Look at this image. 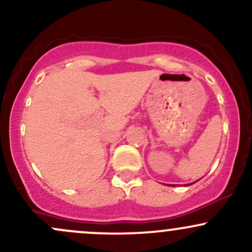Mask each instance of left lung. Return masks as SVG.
<instances>
[{
  "mask_svg": "<svg viewBox=\"0 0 252 252\" xmlns=\"http://www.w3.org/2000/svg\"><path fill=\"white\" fill-rule=\"evenodd\" d=\"M173 186H174V185H173Z\"/></svg>",
  "mask_w": 252,
  "mask_h": 252,
  "instance_id": "obj_1",
  "label": "left lung"
}]
</instances>
